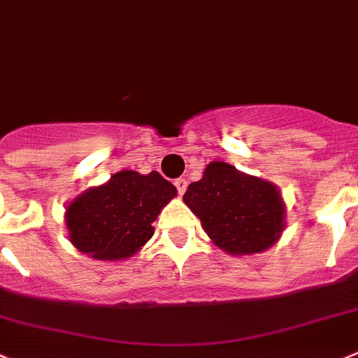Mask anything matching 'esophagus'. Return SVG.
<instances>
[{
    "label": "esophagus",
    "mask_w": 358,
    "mask_h": 358,
    "mask_svg": "<svg viewBox=\"0 0 358 358\" xmlns=\"http://www.w3.org/2000/svg\"><path fill=\"white\" fill-rule=\"evenodd\" d=\"M175 185H176V189H178V194L182 196L183 192L187 190V180L185 178H176Z\"/></svg>",
    "instance_id": "esophagus-1"
}]
</instances>
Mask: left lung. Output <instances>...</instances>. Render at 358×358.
<instances>
[{
    "label": "left lung",
    "mask_w": 358,
    "mask_h": 358,
    "mask_svg": "<svg viewBox=\"0 0 358 358\" xmlns=\"http://www.w3.org/2000/svg\"><path fill=\"white\" fill-rule=\"evenodd\" d=\"M183 203L199 217L210 240L231 256L265 252L286 228L279 187L222 160L210 162L201 180L190 183Z\"/></svg>",
    "instance_id": "obj_1"
}]
</instances>
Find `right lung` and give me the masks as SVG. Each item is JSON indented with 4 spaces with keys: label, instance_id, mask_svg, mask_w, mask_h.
I'll return each instance as SVG.
<instances>
[{
    "label": "right lung",
    "instance_id": "add662e5",
    "mask_svg": "<svg viewBox=\"0 0 358 358\" xmlns=\"http://www.w3.org/2000/svg\"><path fill=\"white\" fill-rule=\"evenodd\" d=\"M176 194V187L157 171H118L66 205L70 243L99 262L132 258L152 238L153 220Z\"/></svg>",
    "mask_w": 358,
    "mask_h": 358
}]
</instances>
